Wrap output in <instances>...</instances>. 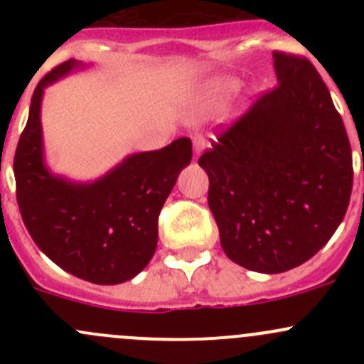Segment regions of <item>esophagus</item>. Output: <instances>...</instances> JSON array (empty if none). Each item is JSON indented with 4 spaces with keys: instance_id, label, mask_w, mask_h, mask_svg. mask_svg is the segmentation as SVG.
I'll return each instance as SVG.
<instances>
[{
    "instance_id": "34e87169",
    "label": "esophagus",
    "mask_w": 364,
    "mask_h": 364,
    "mask_svg": "<svg viewBox=\"0 0 364 364\" xmlns=\"http://www.w3.org/2000/svg\"><path fill=\"white\" fill-rule=\"evenodd\" d=\"M205 144H208V142H205L204 135H200V134L193 135V159H196V160L199 159L200 153L204 151Z\"/></svg>"
}]
</instances>
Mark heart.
<instances>
[{"instance_id":"obj_1","label":"heart","mask_w":364,"mask_h":364,"mask_svg":"<svg viewBox=\"0 0 364 364\" xmlns=\"http://www.w3.org/2000/svg\"><path fill=\"white\" fill-rule=\"evenodd\" d=\"M215 87L218 91H223V93H229V91H232L234 87H236V80L232 79H220L215 82Z\"/></svg>"}]
</instances>
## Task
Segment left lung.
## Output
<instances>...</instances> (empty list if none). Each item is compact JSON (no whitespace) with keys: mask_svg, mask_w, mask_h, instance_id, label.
Returning <instances> with one entry per match:
<instances>
[{"mask_svg":"<svg viewBox=\"0 0 364 364\" xmlns=\"http://www.w3.org/2000/svg\"><path fill=\"white\" fill-rule=\"evenodd\" d=\"M278 86L199 159L232 262L284 273L335 234L352 192V151L328 86L303 56L273 53Z\"/></svg>","mask_w":364,"mask_h":364,"instance_id":"obj_1","label":"left lung"}]
</instances>
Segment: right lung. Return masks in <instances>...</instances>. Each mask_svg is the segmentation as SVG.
<instances>
[{"label": "right lung", "instance_id": "obj_1", "mask_svg": "<svg viewBox=\"0 0 364 364\" xmlns=\"http://www.w3.org/2000/svg\"><path fill=\"white\" fill-rule=\"evenodd\" d=\"M50 70L31 98L14 156L16 193L29 236L54 264L77 278L116 285L137 277L159 243V215L179 172L192 161V141L135 153L93 183L54 176L43 161L40 109L43 90L73 68Z\"/></svg>", "mask_w": 364, "mask_h": 364}]
</instances>
